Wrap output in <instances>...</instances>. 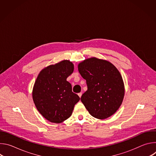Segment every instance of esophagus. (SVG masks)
<instances>
[{
  "label": "esophagus",
  "instance_id": "esophagus-1",
  "mask_svg": "<svg viewBox=\"0 0 156 156\" xmlns=\"http://www.w3.org/2000/svg\"><path fill=\"white\" fill-rule=\"evenodd\" d=\"M78 96H79L80 98H81V96H82V93H80L78 94Z\"/></svg>",
  "mask_w": 156,
  "mask_h": 156
}]
</instances>
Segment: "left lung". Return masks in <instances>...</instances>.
<instances>
[{
    "mask_svg": "<svg viewBox=\"0 0 156 156\" xmlns=\"http://www.w3.org/2000/svg\"><path fill=\"white\" fill-rule=\"evenodd\" d=\"M86 80L87 90L81 101L93 117L103 120L114 114L123 100L125 87L122 76L110 62L91 57L78 65Z\"/></svg>",
    "mask_w": 156,
    "mask_h": 156,
    "instance_id": "8db88e82",
    "label": "left lung"
}]
</instances>
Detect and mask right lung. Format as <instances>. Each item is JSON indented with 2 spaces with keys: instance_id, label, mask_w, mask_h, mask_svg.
I'll return each mask as SVG.
<instances>
[{
  "instance_id": "right-lung-1",
  "label": "right lung",
  "mask_w": 156,
  "mask_h": 156,
  "mask_svg": "<svg viewBox=\"0 0 156 156\" xmlns=\"http://www.w3.org/2000/svg\"><path fill=\"white\" fill-rule=\"evenodd\" d=\"M73 70V63L64 60L43 69L35 81L32 92L34 103L42 117L52 123H60L69 119L80 101L66 81Z\"/></svg>"
}]
</instances>
